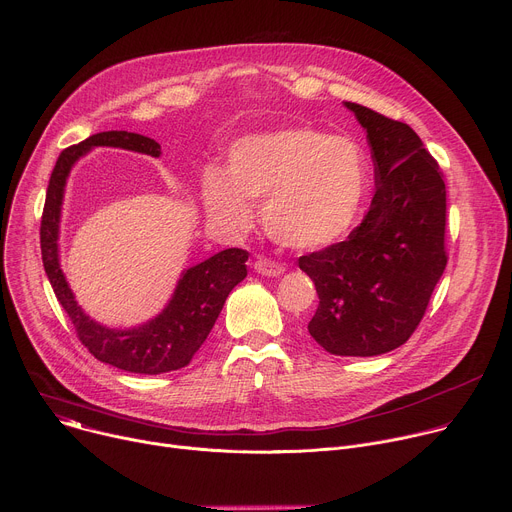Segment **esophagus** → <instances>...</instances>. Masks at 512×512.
Returning <instances> with one entry per match:
<instances>
[{"label":"esophagus","instance_id":"obj_1","mask_svg":"<svg viewBox=\"0 0 512 512\" xmlns=\"http://www.w3.org/2000/svg\"><path fill=\"white\" fill-rule=\"evenodd\" d=\"M255 271L261 273V275H265V277H277V275L283 273V267H281L279 263L271 261V259L259 257V259L255 261Z\"/></svg>","mask_w":512,"mask_h":512}]
</instances>
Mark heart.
I'll list each match as a JSON object with an SVG mask.
<instances>
[{"instance_id": "1", "label": "heart", "mask_w": 512, "mask_h": 512, "mask_svg": "<svg viewBox=\"0 0 512 512\" xmlns=\"http://www.w3.org/2000/svg\"><path fill=\"white\" fill-rule=\"evenodd\" d=\"M371 190V160L350 137L289 125L239 137L227 170L206 168L200 198L208 221L229 233L253 225L249 202H263V227L294 251L342 241Z\"/></svg>"}]
</instances>
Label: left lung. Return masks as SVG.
Segmentation results:
<instances>
[{
    "mask_svg": "<svg viewBox=\"0 0 512 512\" xmlns=\"http://www.w3.org/2000/svg\"><path fill=\"white\" fill-rule=\"evenodd\" d=\"M344 107L367 131L377 190L348 239L298 263L320 298L312 338L336 356H377L409 340L446 269V184L407 123Z\"/></svg>",
    "mask_w": 512,
    "mask_h": 512,
    "instance_id": "8db88e82",
    "label": "left lung"
}]
</instances>
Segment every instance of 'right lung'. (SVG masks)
<instances>
[{
	"instance_id": "add662e5",
	"label": "right lung",
	"mask_w": 512,
	"mask_h": 512,
	"mask_svg": "<svg viewBox=\"0 0 512 512\" xmlns=\"http://www.w3.org/2000/svg\"><path fill=\"white\" fill-rule=\"evenodd\" d=\"M95 148H119L152 158L162 156L156 139L129 131H103L66 148L52 170L42 212L40 247L44 271L56 300L75 324L79 340L97 360L137 375L178 371L186 367L210 334L233 287L247 277L245 261L249 253L243 249H225L184 269L166 308L148 322L133 328H109L95 322L72 294L60 269L58 245L66 180L75 164Z\"/></svg>"
}]
</instances>
